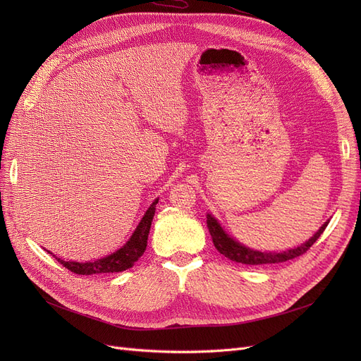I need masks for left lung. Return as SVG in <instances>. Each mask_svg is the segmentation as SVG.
I'll use <instances>...</instances> for the list:
<instances>
[{
	"label": "left lung",
	"instance_id": "8db88e82",
	"mask_svg": "<svg viewBox=\"0 0 361 361\" xmlns=\"http://www.w3.org/2000/svg\"><path fill=\"white\" fill-rule=\"evenodd\" d=\"M206 218H207L206 219L207 228H209V233H211V237H212V241H214V245L216 247V250L221 255H224L225 257H228L230 260L237 262V263H244V264L281 263V262H287L290 259H294L297 256H301L302 253H306L312 247L313 243L320 237L322 233L325 231V228L329 224V221L325 222L312 238H309L301 245H297V247L290 249L287 252L276 253V252H259V250H253L250 247H245L244 244L238 243L237 240H234L231 235H228L224 231L221 224L215 219L214 215L207 214Z\"/></svg>",
	"mask_w": 361,
	"mask_h": 361
}]
</instances>
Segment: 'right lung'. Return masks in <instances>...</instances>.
Returning <instances> with one entry per match:
<instances>
[{"instance_id":"1","label":"right lung","mask_w":361,"mask_h":361,"mask_svg":"<svg viewBox=\"0 0 361 361\" xmlns=\"http://www.w3.org/2000/svg\"><path fill=\"white\" fill-rule=\"evenodd\" d=\"M159 199H155L152 204L147 207L146 214L140 219L137 228L131 234L128 241L123 245L121 249L114 252L102 259H97L93 262H66L56 257L64 268L68 271L78 274V275H93V274H114V272H123L128 268H131L135 262L139 260V257L145 253L147 245V235L152 225V219H154L157 203ZM52 255V253H51Z\"/></svg>"}]
</instances>
